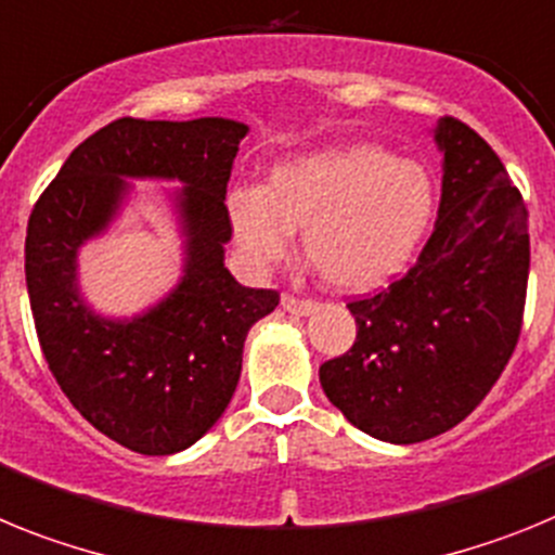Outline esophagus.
<instances>
[{
	"instance_id": "esophagus-1",
	"label": "esophagus",
	"mask_w": 555,
	"mask_h": 555,
	"mask_svg": "<svg viewBox=\"0 0 555 555\" xmlns=\"http://www.w3.org/2000/svg\"><path fill=\"white\" fill-rule=\"evenodd\" d=\"M282 310L291 312V315H312L318 310V301H312V298L282 296Z\"/></svg>"
}]
</instances>
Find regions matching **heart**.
<instances>
[{
    "instance_id": "obj_1",
    "label": "heart",
    "mask_w": 555,
    "mask_h": 555,
    "mask_svg": "<svg viewBox=\"0 0 555 555\" xmlns=\"http://www.w3.org/2000/svg\"><path fill=\"white\" fill-rule=\"evenodd\" d=\"M433 218V178L379 144H340L284 158L268 184L229 192V220L257 268L291 254L293 229L321 276L346 293L374 291L411 262Z\"/></svg>"
}]
</instances>
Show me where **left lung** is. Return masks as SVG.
<instances>
[{
	"mask_svg": "<svg viewBox=\"0 0 555 555\" xmlns=\"http://www.w3.org/2000/svg\"><path fill=\"white\" fill-rule=\"evenodd\" d=\"M444 153L436 229L411 271L351 301L358 337L318 371L358 430L416 444L464 422L519 340L531 268L528 209L498 153L455 117L438 119Z\"/></svg>",
	"mask_w": 555,
	"mask_h": 555,
	"instance_id": "8db88e82",
	"label": "left lung"
}]
</instances>
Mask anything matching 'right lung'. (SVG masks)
<instances>
[{
    "mask_svg": "<svg viewBox=\"0 0 555 555\" xmlns=\"http://www.w3.org/2000/svg\"><path fill=\"white\" fill-rule=\"evenodd\" d=\"M245 133L223 117L114 119L77 144L27 223L24 273L52 377L86 422L139 455H172L211 430L240 383L245 335L279 305L223 264L225 186ZM125 177L185 184V276L142 317L103 319L79 296L76 250L116 217Z\"/></svg>",
    "mask_w": 555,
    "mask_h": 555,
    "instance_id": "obj_1",
    "label": "right lung"
}]
</instances>
